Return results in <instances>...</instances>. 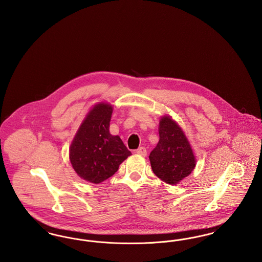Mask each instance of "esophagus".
I'll return each instance as SVG.
<instances>
[{"label":"esophagus","mask_w":262,"mask_h":262,"mask_svg":"<svg viewBox=\"0 0 262 262\" xmlns=\"http://www.w3.org/2000/svg\"><path fill=\"white\" fill-rule=\"evenodd\" d=\"M137 154H139V155H142V156H146L147 151H146V148H145V147L140 146V147H138V148H137Z\"/></svg>","instance_id":"obj_1"}]
</instances>
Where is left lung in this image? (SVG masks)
I'll list each match as a JSON object with an SVG mask.
<instances>
[{
	"label": "left lung",
	"instance_id": "left-lung-1",
	"mask_svg": "<svg viewBox=\"0 0 262 262\" xmlns=\"http://www.w3.org/2000/svg\"><path fill=\"white\" fill-rule=\"evenodd\" d=\"M153 173L169 185H177L195 167V157L183 129L170 116L159 123V141L150 152Z\"/></svg>",
	"mask_w": 262,
	"mask_h": 262
}]
</instances>
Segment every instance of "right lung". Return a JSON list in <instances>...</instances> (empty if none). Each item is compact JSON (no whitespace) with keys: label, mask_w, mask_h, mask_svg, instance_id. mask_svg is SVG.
Here are the masks:
<instances>
[{"label":"right lung","mask_w":262,"mask_h":262,"mask_svg":"<svg viewBox=\"0 0 262 262\" xmlns=\"http://www.w3.org/2000/svg\"><path fill=\"white\" fill-rule=\"evenodd\" d=\"M113 107L95 105L79 126L70 148V160L81 179L100 184L115 174L132 155L118 136L109 132Z\"/></svg>","instance_id":"obj_1"}]
</instances>
